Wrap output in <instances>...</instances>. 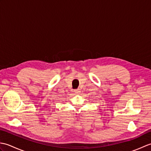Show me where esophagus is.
<instances>
[{
  "instance_id": "obj_1",
  "label": "esophagus",
  "mask_w": 151,
  "mask_h": 151,
  "mask_svg": "<svg viewBox=\"0 0 151 151\" xmlns=\"http://www.w3.org/2000/svg\"><path fill=\"white\" fill-rule=\"evenodd\" d=\"M75 93L76 94H79L80 93H81V90H80V89H75Z\"/></svg>"
}]
</instances>
